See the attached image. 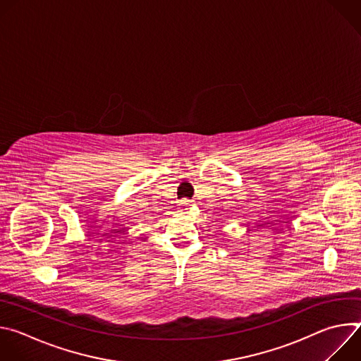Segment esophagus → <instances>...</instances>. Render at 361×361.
Masks as SVG:
<instances>
[{
	"instance_id": "1",
	"label": "esophagus",
	"mask_w": 361,
	"mask_h": 361,
	"mask_svg": "<svg viewBox=\"0 0 361 361\" xmlns=\"http://www.w3.org/2000/svg\"><path fill=\"white\" fill-rule=\"evenodd\" d=\"M180 205L183 209H188L190 205H191V201L190 200H187V198H184V200H181V202H180Z\"/></svg>"
}]
</instances>
